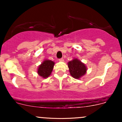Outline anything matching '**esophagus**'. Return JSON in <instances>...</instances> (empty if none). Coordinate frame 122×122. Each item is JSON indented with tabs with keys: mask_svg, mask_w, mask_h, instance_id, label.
Segmentation results:
<instances>
[{
	"mask_svg": "<svg viewBox=\"0 0 122 122\" xmlns=\"http://www.w3.org/2000/svg\"><path fill=\"white\" fill-rule=\"evenodd\" d=\"M58 61H60V62H63V61H64V58H60V59H58Z\"/></svg>",
	"mask_w": 122,
	"mask_h": 122,
	"instance_id": "esophagus-1",
	"label": "esophagus"
}]
</instances>
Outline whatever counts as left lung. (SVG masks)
<instances>
[{
    "instance_id": "1",
    "label": "left lung",
    "mask_w": 122,
    "mask_h": 122,
    "mask_svg": "<svg viewBox=\"0 0 122 122\" xmlns=\"http://www.w3.org/2000/svg\"><path fill=\"white\" fill-rule=\"evenodd\" d=\"M71 75L75 79H79L86 73V68L83 63L77 59H74L68 62Z\"/></svg>"
}]
</instances>
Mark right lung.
<instances>
[{
	"label": "right lung",
	"mask_w": 122,
	"mask_h": 122,
	"mask_svg": "<svg viewBox=\"0 0 122 122\" xmlns=\"http://www.w3.org/2000/svg\"><path fill=\"white\" fill-rule=\"evenodd\" d=\"M54 62L50 60H45L38 69V73L43 78L49 77L52 72Z\"/></svg>",
	"instance_id": "add662e5"
}]
</instances>
